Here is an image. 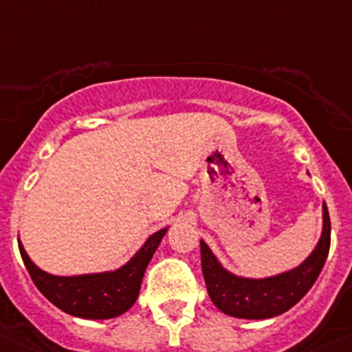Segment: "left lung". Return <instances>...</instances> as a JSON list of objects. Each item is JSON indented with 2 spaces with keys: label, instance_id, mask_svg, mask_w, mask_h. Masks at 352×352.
I'll return each mask as SVG.
<instances>
[{
  "label": "left lung",
  "instance_id": "obj_1",
  "mask_svg": "<svg viewBox=\"0 0 352 352\" xmlns=\"http://www.w3.org/2000/svg\"><path fill=\"white\" fill-rule=\"evenodd\" d=\"M329 245L331 221L326 203L322 205V234L316 246L298 266L283 274L263 278L232 274L201 239V270L208 297L219 311L235 318L263 320L283 315L311 289L326 264Z\"/></svg>",
  "mask_w": 352,
  "mask_h": 352
}]
</instances>
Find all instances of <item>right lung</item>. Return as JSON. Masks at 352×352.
Segmentation results:
<instances>
[{"mask_svg":"<svg viewBox=\"0 0 352 352\" xmlns=\"http://www.w3.org/2000/svg\"><path fill=\"white\" fill-rule=\"evenodd\" d=\"M169 228L147 237L140 250L117 270L82 275H52L41 270L19 243L23 263L32 280L60 311L88 320H107L126 313L138 298L145 268Z\"/></svg>","mask_w":352,"mask_h":352,"instance_id":"1","label":"right lung"}]
</instances>
